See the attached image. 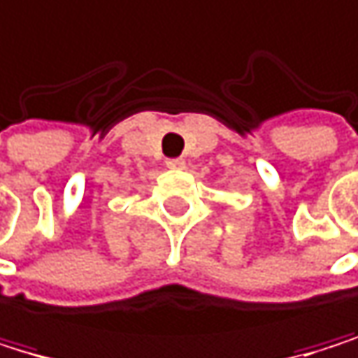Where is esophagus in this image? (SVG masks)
<instances>
[{
    "instance_id": "obj_1",
    "label": "esophagus",
    "mask_w": 358,
    "mask_h": 358,
    "mask_svg": "<svg viewBox=\"0 0 358 358\" xmlns=\"http://www.w3.org/2000/svg\"><path fill=\"white\" fill-rule=\"evenodd\" d=\"M166 166L173 171H181V169H185V159L183 157H171V159H166Z\"/></svg>"
}]
</instances>
